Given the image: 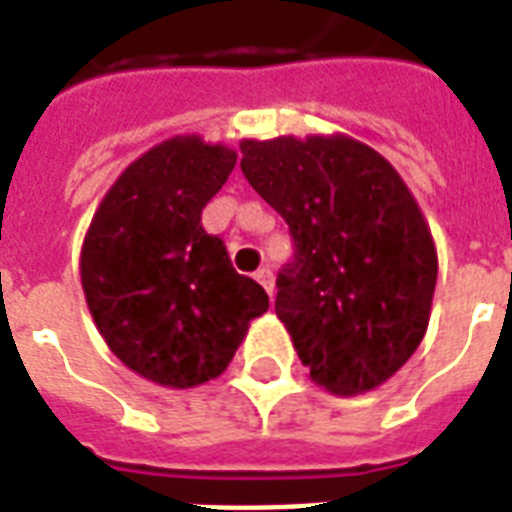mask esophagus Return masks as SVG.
<instances>
[{
    "label": "esophagus",
    "mask_w": 512,
    "mask_h": 512,
    "mask_svg": "<svg viewBox=\"0 0 512 512\" xmlns=\"http://www.w3.org/2000/svg\"><path fill=\"white\" fill-rule=\"evenodd\" d=\"M255 279L260 282V285L266 287V293L274 298V271H271V268H260V271L255 274Z\"/></svg>",
    "instance_id": "1"
}]
</instances>
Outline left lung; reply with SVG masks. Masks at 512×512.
I'll return each instance as SVG.
<instances>
[{"instance_id": "left-lung-1", "label": "left lung", "mask_w": 512, "mask_h": 512, "mask_svg": "<svg viewBox=\"0 0 512 512\" xmlns=\"http://www.w3.org/2000/svg\"><path fill=\"white\" fill-rule=\"evenodd\" d=\"M241 154L293 236L276 317L309 377L336 396L380 388L429 328L437 246L418 200L391 162L342 132L246 138Z\"/></svg>"}]
</instances>
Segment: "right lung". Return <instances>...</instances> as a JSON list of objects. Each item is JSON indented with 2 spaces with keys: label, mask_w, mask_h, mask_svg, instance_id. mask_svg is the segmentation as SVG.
Wrapping results in <instances>:
<instances>
[{
  "label": "right lung",
  "mask_w": 512,
  "mask_h": 512,
  "mask_svg": "<svg viewBox=\"0 0 512 512\" xmlns=\"http://www.w3.org/2000/svg\"><path fill=\"white\" fill-rule=\"evenodd\" d=\"M238 154L173 135L124 168L81 246V285L97 331L127 369L165 388H195L233 361L268 295L230 263L200 214Z\"/></svg>",
  "instance_id": "obj_1"
}]
</instances>
